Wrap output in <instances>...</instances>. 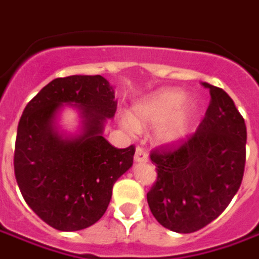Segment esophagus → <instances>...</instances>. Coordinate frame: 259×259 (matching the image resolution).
I'll return each mask as SVG.
<instances>
[{"mask_svg": "<svg viewBox=\"0 0 259 259\" xmlns=\"http://www.w3.org/2000/svg\"><path fill=\"white\" fill-rule=\"evenodd\" d=\"M135 161L139 163L147 162V161H148V152H147L144 148L137 147V148H136V154H135Z\"/></svg>", "mask_w": 259, "mask_h": 259, "instance_id": "esophagus-1", "label": "esophagus"}]
</instances>
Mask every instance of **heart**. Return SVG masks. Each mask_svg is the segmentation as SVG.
Returning <instances> with one entry per match:
<instances>
[{"instance_id":"b5f03b06","label":"heart","mask_w":259,"mask_h":259,"mask_svg":"<svg viewBox=\"0 0 259 259\" xmlns=\"http://www.w3.org/2000/svg\"><path fill=\"white\" fill-rule=\"evenodd\" d=\"M195 113L197 105L191 98H186L185 91L168 87L139 100L132 108V115L119 118V124L130 135L141 127L158 126L157 140L176 146L191 135Z\"/></svg>"}]
</instances>
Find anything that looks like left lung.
I'll return each mask as SVG.
<instances>
[{
  "instance_id": "obj_1",
  "label": "left lung",
  "mask_w": 259,
  "mask_h": 259,
  "mask_svg": "<svg viewBox=\"0 0 259 259\" xmlns=\"http://www.w3.org/2000/svg\"><path fill=\"white\" fill-rule=\"evenodd\" d=\"M211 102L195 135L175 151H154L157 182L147 193L152 215L176 233L200 230L222 213L239 191L247 129L233 100L202 81Z\"/></svg>"
}]
</instances>
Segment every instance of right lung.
<instances>
[{"label": "right lung", "instance_id": "obj_1", "mask_svg": "<svg viewBox=\"0 0 259 259\" xmlns=\"http://www.w3.org/2000/svg\"><path fill=\"white\" fill-rule=\"evenodd\" d=\"M116 102L105 77L74 74L50 81L26 105L15 144V178L27 205L57 230L98 222L115 182L133 165L135 147L119 150L102 136ZM65 106L79 112L76 134L60 130Z\"/></svg>", "mask_w": 259, "mask_h": 259}]
</instances>
